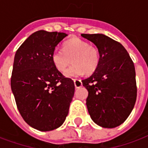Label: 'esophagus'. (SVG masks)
I'll use <instances>...</instances> for the list:
<instances>
[{
    "label": "esophagus",
    "instance_id": "34e87169",
    "mask_svg": "<svg viewBox=\"0 0 148 148\" xmlns=\"http://www.w3.org/2000/svg\"><path fill=\"white\" fill-rule=\"evenodd\" d=\"M74 85H75V88H79V87H81L82 85V81L80 79H74Z\"/></svg>",
    "mask_w": 148,
    "mask_h": 148
}]
</instances>
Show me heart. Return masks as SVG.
Wrapping results in <instances>:
<instances>
[{
	"instance_id": "1",
	"label": "heart",
	"mask_w": 148,
	"mask_h": 148,
	"mask_svg": "<svg viewBox=\"0 0 148 148\" xmlns=\"http://www.w3.org/2000/svg\"><path fill=\"white\" fill-rule=\"evenodd\" d=\"M99 60V49L77 38L67 40L63 44V49H56L52 54V63L60 72L65 71L71 61L74 63L64 74L68 77L79 76L84 73L92 74L98 67Z\"/></svg>"
}]
</instances>
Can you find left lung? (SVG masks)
<instances>
[{"mask_svg":"<svg viewBox=\"0 0 148 148\" xmlns=\"http://www.w3.org/2000/svg\"><path fill=\"white\" fill-rule=\"evenodd\" d=\"M82 36L95 44L100 55L97 69L90 77L82 80L88 92V113L99 126H119L132 112L136 99L134 63L123 45L108 36Z\"/></svg>","mask_w":148,"mask_h":148,"instance_id":"obj_1","label":"left lung"}]
</instances>
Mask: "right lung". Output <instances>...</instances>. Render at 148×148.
<instances>
[{
    "label": "right lung",
    "mask_w": 148,
    "mask_h": 148,
    "mask_svg": "<svg viewBox=\"0 0 148 148\" xmlns=\"http://www.w3.org/2000/svg\"><path fill=\"white\" fill-rule=\"evenodd\" d=\"M65 33L38 30L16 51L11 88L19 113L40 131L62 125L74 94V81L65 77L52 62L53 51Z\"/></svg>",
    "instance_id": "1"
}]
</instances>
